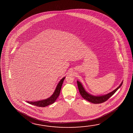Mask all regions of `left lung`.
I'll use <instances>...</instances> for the list:
<instances>
[{"label": "left lung", "mask_w": 133, "mask_h": 133, "mask_svg": "<svg viewBox=\"0 0 133 133\" xmlns=\"http://www.w3.org/2000/svg\"><path fill=\"white\" fill-rule=\"evenodd\" d=\"M122 83L123 82H122L121 83V84L113 91L111 92L106 95L97 96H94L89 93L88 92L86 91L82 83L80 82L79 81H77V83L78 85L79 91L81 96L83 97V98H84V99H85L89 102H91L94 104L101 103L108 100L109 98H110L111 96H113L118 89L121 87Z\"/></svg>", "instance_id": "1"}]
</instances>
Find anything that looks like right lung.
Masks as SVG:
<instances>
[{
	"label": "right lung",
	"instance_id": "obj_1",
	"mask_svg": "<svg viewBox=\"0 0 133 133\" xmlns=\"http://www.w3.org/2000/svg\"><path fill=\"white\" fill-rule=\"evenodd\" d=\"M65 78V77H64L59 81L53 94L50 96V97L47 98L46 99L42 100L34 101V102L26 101V102L30 104L33 105L34 106L40 107H45L49 105L52 104L55 102V101L57 100V97L59 96V94L60 93V91H61L62 86L63 83V81L64 80Z\"/></svg>",
	"mask_w": 133,
	"mask_h": 133
}]
</instances>
